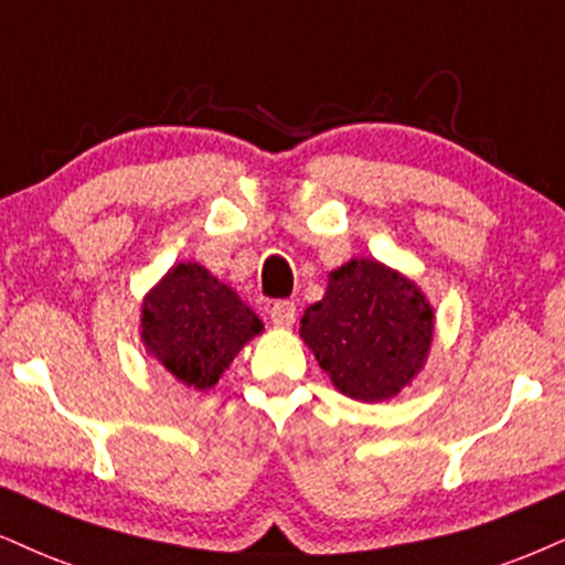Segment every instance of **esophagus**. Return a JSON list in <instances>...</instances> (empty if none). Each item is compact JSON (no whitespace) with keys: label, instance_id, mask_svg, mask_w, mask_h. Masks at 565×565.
<instances>
[{"label":"esophagus","instance_id":"34e87169","mask_svg":"<svg viewBox=\"0 0 565 565\" xmlns=\"http://www.w3.org/2000/svg\"><path fill=\"white\" fill-rule=\"evenodd\" d=\"M271 324L275 327H294L296 324V303L294 301H277L271 306Z\"/></svg>","mask_w":565,"mask_h":565}]
</instances>
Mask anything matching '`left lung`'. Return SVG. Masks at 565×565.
I'll use <instances>...</instances> for the list:
<instances>
[{
	"mask_svg": "<svg viewBox=\"0 0 565 565\" xmlns=\"http://www.w3.org/2000/svg\"><path fill=\"white\" fill-rule=\"evenodd\" d=\"M301 340L340 393L382 403L427 364L435 309L422 288L372 256H353L327 275L322 301L301 317Z\"/></svg>",
	"mask_w": 565,
	"mask_h": 565,
	"instance_id": "obj_1",
	"label": "left lung"
}]
</instances>
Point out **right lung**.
<instances>
[{
  "label": "right lung",
  "mask_w": 565,
  "mask_h": 565,
  "mask_svg": "<svg viewBox=\"0 0 565 565\" xmlns=\"http://www.w3.org/2000/svg\"><path fill=\"white\" fill-rule=\"evenodd\" d=\"M262 332V319L199 262L167 269L141 301L146 353L199 393L217 385L241 348Z\"/></svg>",
  "instance_id": "add662e5"
}]
</instances>
